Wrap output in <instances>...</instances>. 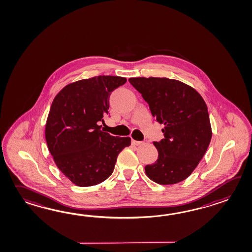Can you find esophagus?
<instances>
[{
    "label": "esophagus",
    "mask_w": 252,
    "mask_h": 252,
    "mask_svg": "<svg viewBox=\"0 0 252 252\" xmlns=\"http://www.w3.org/2000/svg\"><path fill=\"white\" fill-rule=\"evenodd\" d=\"M143 144V142L142 141H135V140H132V145L133 146H140V145H142Z\"/></svg>",
    "instance_id": "34e87169"
}]
</instances>
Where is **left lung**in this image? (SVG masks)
<instances>
[{
	"label": "left lung",
	"instance_id": "1",
	"mask_svg": "<svg viewBox=\"0 0 252 252\" xmlns=\"http://www.w3.org/2000/svg\"><path fill=\"white\" fill-rule=\"evenodd\" d=\"M130 84L149 105L152 116L164 138L154 142L158 151L155 163L146 174L159 185H174L186 179L195 169L212 139L206 103L190 86L167 78H131Z\"/></svg>",
	"mask_w": 252,
	"mask_h": 252
}]
</instances>
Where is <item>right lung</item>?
Segmentation results:
<instances>
[{
    "label": "right lung",
    "instance_id": "add662e5",
    "mask_svg": "<svg viewBox=\"0 0 252 252\" xmlns=\"http://www.w3.org/2000/svg\"><path fill=\"white\" fill-rule=\"evenodd\" d=\"M126 82L118 76H98L67 85L55 96L45 137L58 168L74 185H98L112 174L119 153L130 137L101 131L109 95Z\"/></svg>",
    "mask_w": 252,
    "mask_h": 252
}]
</instances>
